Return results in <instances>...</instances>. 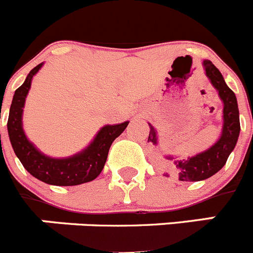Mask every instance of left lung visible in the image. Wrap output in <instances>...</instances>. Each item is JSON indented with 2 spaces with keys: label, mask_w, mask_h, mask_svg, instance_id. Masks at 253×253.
Returning a JSON list of instances; mask_svg holds the SVG:
<instances>
[{
  "label": "left lung",
  "mask_w": 253,
  "mask_h": 253,
  "mask_svg": "<svg viewBox=\"0 0 253 253\" xmlns=\"http://www.w3.org/2000/svg\"><path fill=\"white\" fill-rule=\"evenodd\" d=\"M205 73L209 77L210 82L218 90L219 96L224 104L223 109V124L222 135L218 142L208 151L199 153L194 157H158L157 162L161 169L166 176L178 178L180 181H202L215 175L227 162L231 152L237 144V139L240 135V111L237 105L236 95L227 86L222 73L210 60L203 62ZM148 142L151 144H157V134L154 128L149 124Z\"/></svg>",
  "instance_id": "obj_1"
}]
</instances>
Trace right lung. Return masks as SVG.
<instances>
[{
  "label": "right lung",
  "instance_id": "right-lung-1",
  "mask_svg": "<svg viewBox=\"0 0 253 253\" xmlns=\"http://www.w3.org/2000/svg\"><path fill=\"white\" fill-rule=\"evenodd\" d=\"M43 63L31 69L25 82L15 91L7 120V130L13 152L26 171L49 185L73 186L95 180L101 173L111 143L128 126L129 122L106 125L97 133L93 142L81 153L69 158H50L40 153L28 140L22 130V107L31 86V78Z\"/></svg>",
  "mask_w": 253,
  "mask_h": 253
}]
</instances>
